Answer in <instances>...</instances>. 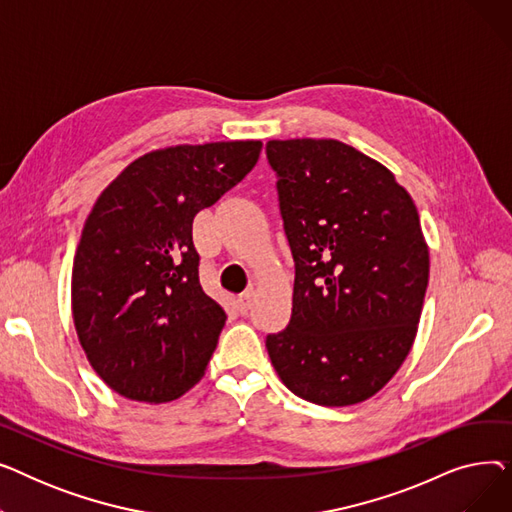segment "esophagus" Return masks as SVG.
I'll return each instance as SVG.
<instances>
[{
    "instance_id": "1",
    "label": "esophagus",
    "mask_w": 512,
    "mask_h": 512,
    "mask_svg": "<svg viewBox=\"0 0 512 512\" xmlns=\"http://www.w3.org/2000/svg\"><path fill=\"white\" fill-rule=\"evenodd\" d=\"M253 299H255V288H249V290H245V292H242L240 297L236 299L238 311H240L242 315H247V313H249V309H251V305H253Z\"/></svg>"
}]
</instances>
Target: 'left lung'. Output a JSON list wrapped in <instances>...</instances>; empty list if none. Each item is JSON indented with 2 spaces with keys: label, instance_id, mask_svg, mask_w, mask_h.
<instances>
[{
  "label": "left lung",
  "instance_id": "left-lung-1",
  "mask_svg": "<svg viewBox=\"0 0 512 512\" xmlns=\"http://www.w3.org/2000/svg\"><path fill=\"white\" fill-rule=\"evenodd\" d=\"M294 259L288 326L265 338L284 386L321 407L378 394L407 359L429 280L417 207L380 161L334 139L265 145Z\"/></svg>",
  "mask_w": 512,
  "mask_h": 512
}]
</instances>
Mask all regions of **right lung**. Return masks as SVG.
Wrapping results in <instances>:
<instances>
[{
  "instance_id": "add662e5",
  "label": "right lung",
  "mask_w": 512,
  "mask_h": 512,
  "mask_svg": "<svg viewBox=\"0 0 512 512\" xmlns=\"http://www.w3.org/2000/svg\"><path fill=\"white\" fill-rule=\"evenodd\" d=\"M261 147L157 149L95 201L72 265V317L91 367L120 396L159 405L203 378L226 313L199 284L193 220L255 168Z\"/></svg>"
}]
</instances>
